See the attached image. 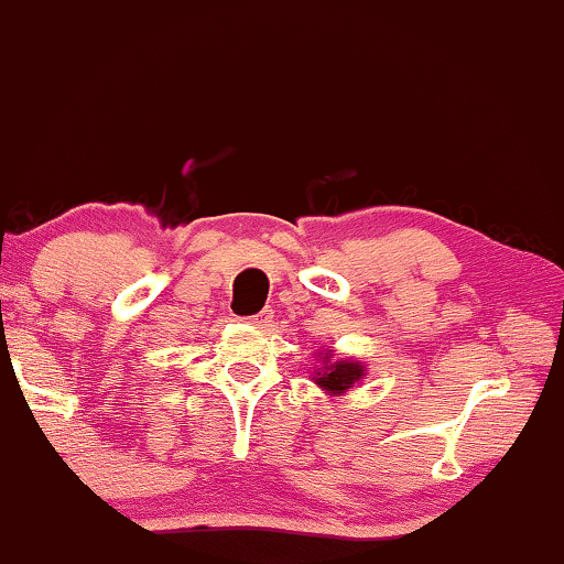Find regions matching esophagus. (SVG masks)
I'll use <instances>...</instances> for the list:
<instances>
[{"instance_id": "esophagus-1", "label": "esophagus", "mask_w": 564, "mask_h": 564, "mask_svg": "<svg viewBox=\"0 0 564 564\" xmlns=\"http://www.w3.org/2000/svg\"><path fill=\"white\" fill-rule=\"evenodd\" d=\"M270 319H273V310H262L260 315H252V317H247V323H252V325H268Z\"/></svg>"}]
</instances>
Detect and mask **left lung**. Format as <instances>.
I'll return each mask as SVG.
<instances>
[{"instance_id":"1","label":"left lung","mask_w":564,"mask_h":564,"mask_svg":"<svg viewBox=\"0 0 564 564\" xmlns=\"http://www.w3.org/2000/svg\"><path fill=\"white\" fill-rule=\"evenodd\" d=\"M365 375V367L359 361H333L325 367V372L317 377L319 388L330 390V393H344V390L354 388V382Z\"/></svg>"}]
</instances>
